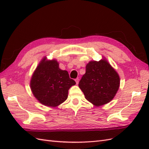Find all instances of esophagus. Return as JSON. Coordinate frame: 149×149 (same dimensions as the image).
<instances>
[{
	"mask_svg": "<svg viewBox=\"0 0 149 149\" xmlns=\"http://www.w3.org/2000/svg\"><path fill=\"white\" fill-rule=\"evenodd\" d=\"M79 78H76V79H75V81H76V84H78V83H79Z\"/></svg>",
	"mask_w": 149,
	"mask_h": 149,
	"instance_id": "esophagus-1",
	"label": "esophagus"
}]
</instances>
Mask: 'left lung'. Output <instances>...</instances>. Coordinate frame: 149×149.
Returning a JSON list of instances; mask_svg holds the SVG:
<instances>
[{
    "label": "left lung",
    "mask_w": 149,
    "mask_h": 149,
    "mask_svg": "<svg viewBox=\"0 0 149 149\" xmlns=\"http://www.w3.org/2000/svg\"><path fill=\"white\" fill-rule=\"evenodd\" d=\"M85 98L94 106L109 102L114 97L120 86V77L106 58L91 61L86 66V73L79 83Z\"/></svg>",
    "instance_id": "8db88e82"
}]
</instances>
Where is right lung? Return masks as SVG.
Listing matches in <instances>:
<instances>
[{
    "mask_svg": "<svg viewBox=\"0 0 149 149\" xmlns=\"http://www.w3.org/2000/svg\"><path fill=\"white\" fill-rule=\"evenodd\" d=\"M30 84L33 95L40 103L56 107L66 100L69 89L76 82L67 71L60 68L57 60L45 56L36 68Z\"/></svg>",
    "mask_w": 149,
    "mask_h": 149,
    "instance_id": "1",
    "label": "right lung"
}]
</instances>
